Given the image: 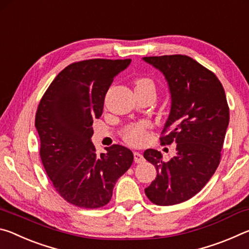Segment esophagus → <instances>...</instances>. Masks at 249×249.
Listing matches in <instances>:
<instances>
[{"label":"esophagus","instance_id":"obj_1","mask_svg":"<svg viewBox=\"0 0 249 249\" xmlns=\"http://www.w3.org/2000/svg\"><path fill=\"white\" fill-rule=\"evenodd\" d=\"M134 160H135V162L140 163V162L144 161V157H142V155L141 153H137V151H135V153H134Z\"/></svg>","mask_w":249,"mask_h":249}]
</instances>
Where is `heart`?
Returning <instances> with one entry per match:
<instances>
[{
  "mask_svg": "<svg viewBox=\"0 0 249 249\" xmlns=\"http://www.w3.org/2000/svg\"><path fill=\"white\" fill-rule=\"evenodd\" d=\"M150 88L155 90V84L149 78H138L135 82V89ZM150 127V123L147 121H140L126 126L123 130V140L132 146L144 144L147 140V130Z\"/></svg>",
  "mask_w": 249,
  "mask_h": 249,
  "instance_id": "heart-1",
  "label": "heart"
}]
</instances>
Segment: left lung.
Returning a JSON list of instances; mask_svg holds the SVG:
<instances>
[{"label":"left lung","mask_w":249,"mask_h":249,"mask_svg":"<svg viewBox=\"0 0 249 249\" xmlns=\"http://www.w3.org/2000/svg\"><path fill=\"white\" fill-rule=\"evenodd\" d=\"M142 59L161 71L169 86L170 114L160 141L177 144V156L169 161H163L158 150H145V159L157 170L145 193L157 205L179 204L200 192L220 165L230 122L229 104L216 75L191 57Z\"/></svg>","instance_id":"1"}]
</instances>
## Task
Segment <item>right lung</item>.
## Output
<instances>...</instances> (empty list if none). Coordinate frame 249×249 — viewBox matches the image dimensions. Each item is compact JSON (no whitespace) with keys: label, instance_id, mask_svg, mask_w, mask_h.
<instances>
[{"label":"right lung","instance_id":"right-lung-1","mask_svg":"<svg viewBox=\"0 0 249 249\" xmlns=\"http://www.w3.org/2000/svg\"><path fill=\"white\" fill-rule=\"evenodd\" d=\"M130 59H89L59 72L41 98L35 126L46 174L62 199L79 208L107 205L116 181L134 155L121 145L98 155L92 144L93 120L102 115L105 94Z\"/></svg>","mask_w":249,"mask_h":249}]
</instances>
